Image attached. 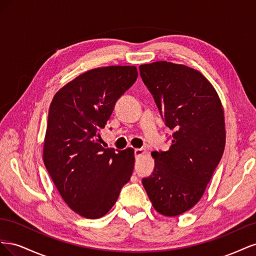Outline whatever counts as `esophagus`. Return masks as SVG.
I'll list each match as a JSON object with an SVG mask.
<instances>
[{"label": "esophagus", "instance_id": "1", "mask_svg": "<svg viewBox=\"0 0 256 256\" xmlns=\"http://www.w3.org/2000/svg\"><path fill=\"white\" fill-rule=\"evenodd\" d=\"M145 154V150H143V148H136L134 150V156L136 158L142 156V154Z\"/></svg>", "mask_w": 256, "mask_h": 256}]
</instances>
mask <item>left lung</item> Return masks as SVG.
<instances>
[{"mask_svg": "<svg viewBox=\"0 0 256 256\" xmlns=\"http://www.w3.org/2000/svg\"><path fill=\"white\" fill-rule=\"evenodd\" d=\"M166 125L174 130L166 152H152L154 168L142 184L152 205L166 216L189 210L204 194L226 146L221 100L205 76L166 60L138 67Z\"/></svg>", "mask_w": 256, "mask_h": 256, "instance_id": "obj_1", "label": "left lung"}]
</instances>
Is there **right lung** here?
<instances>
[{"mask_svg":"<svg viewBox=\"0 0 256 256\" xmlns=\"http://www.w3.org/2000/svg\"><path fill=\"white\" fill-rule=\"evenodd\" d=\"M136 78V66L90 69L52 99L44 164L65 203L84 218L104 216L132 174L134 150L104 148L99 131Z\"/></svg>","mask_w":256,"mask_h":256,"instance_id":"obj_1","label":"right lung"}]
</instances>
